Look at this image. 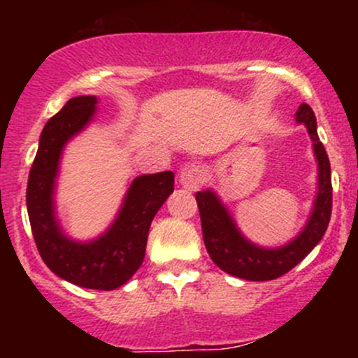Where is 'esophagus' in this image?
<instances>
[{"instance_id":"34e87169","label":"esophagus","mask_w":358,"mask_h":358,"mask_svg":"<svg viewBox=\"0 0 358 358\" xmlns=\"http://www.w3.org/2000/svg\"><path fill=\"white\" fill-rule=\"evenodd\" d=\"M178 182L183 189L197 190L206 182V169L201 164H187L180 171Z\"/></svg>"}]
</instances>
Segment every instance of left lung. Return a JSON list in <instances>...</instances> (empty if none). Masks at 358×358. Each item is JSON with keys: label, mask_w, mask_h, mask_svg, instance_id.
Returning a JSON list of instances; mask_svg holds the SVG:
<instances>
[{"label": "left lung", "mask_w": 358, "mask_h": 358, "mask_svg": "<svg viewBox=\"0 0 358 358\" xmlns=\"http://www.w3.org/2000/svg\"><path fill=\"white\" fill-rule=\"evenodd\" d=\"M296 121L306 126L310 138L313 140V152L319 162V192L313 202L308 223L289 244L277 249H266L249 243L237 230L230 213L213 190H202L196 194L206 249L216 266L230 275L246 280L277 279L294 268L326 234L333 211L329 157L317 135V119L310 106H299Z\"/></svg>", "instance_id": "1"}]
</instances>
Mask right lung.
<instances>
[{
  "label": "right lung",
  "instance_id": "add662e5",
  "mask_svg": "<svg viewBox=\"0 0 358 358\" xmlns=\"http://www.w3.org/2000/svg\"><path fill=\"white\" fill-rule=\"evenodd\" d=\"M96 96H74L45 124L27 180V213L43 262L76 286L112 291L128 282L145 256L150 223L175 189V173L142 175L129 185L117 218L90 243L69 239L55 218L53 189L64 145L95 114Z\"/></svg>",
  "mask_w": 358,
  "mask_h": 358
}]
</instances>
